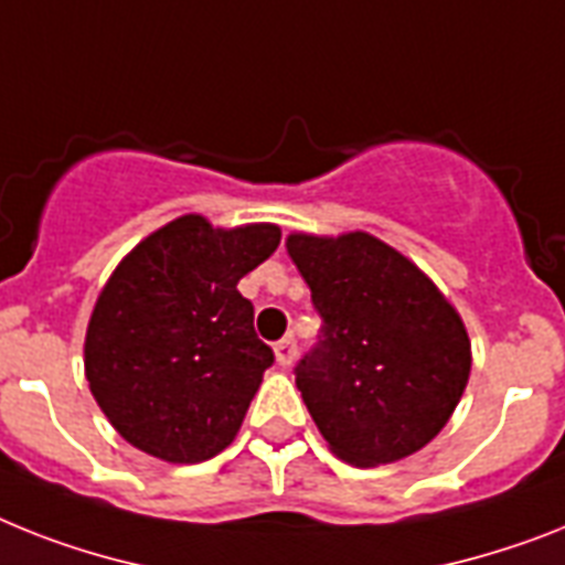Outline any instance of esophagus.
<instances>
[{
	"instance_id": "obj_1",
	"label": "esophagus",
	"mask_w": 565,
	"mask_h": 565,
	"mask_svg": "<svg viewBox=\"0 0 565 565\" xmlns=\"http://www.w3.org/2000/svg\"><path fill=\"white\" fill-rule=\"evenodd\" d=\"M274 358H277V363L282 370H288L294 363V358H297V343H294V338H282L279 343H274Z\"/></svg>"
}]
</instances>
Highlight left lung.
<instances>
[{"label": "left lung", "instance_id": "obj_1", "mask_svg": "<svg viewBox=\"0 0 565 565\" xmlns=\"http://www.w3.org/2000/svg\"><path fill=\"white\" fill-rule=\"evenodd\" d=\"M323 338L297 390L332 454L358 468L407 459L439 436L470 377L459 311L413 259L366 231L291 233Z\"/></svg>", "mask_w": 565, "mask_h": 565}]
</instances>
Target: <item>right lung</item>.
<instances>
[{"instance_id": "1", "label": "right lung", "mask_w": 565, "mask_h": 565, "mask_svg": "<svg viewBox=\"0 0 565 565\" xmlns=\"http://www.w3.org/2000/svg\"><path fill=\"white\" fill-rule=\"evenodd\" d=\"M279 236L271 222L213 227L188 213L111 271L88 317L83 363L97 407L129 445L195 465L236 439L274 363L236 286Z\"/></svg>"}]
</instances>
